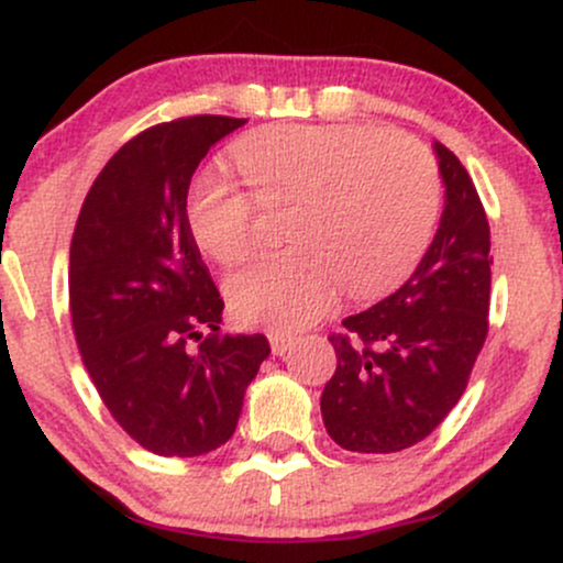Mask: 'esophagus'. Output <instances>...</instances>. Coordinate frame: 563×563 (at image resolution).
<instances>
[{"label": "esophagus", "mask_w": 563, "mask_h": 563, "mask_svg": "<svg viewBox=\"0 0 563 563\" xmlns=\"http://www.w3.org/2000/svg\"><path fill=\"white\" fill-rule=\"evenodd\" d=\"M269 346H273V354H286L290 352V346H294V335L290 333H283V331H269Z\"/></svg>", "instance_id": "obj_1"}]
</instances>
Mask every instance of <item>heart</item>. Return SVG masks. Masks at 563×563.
<instances>
[{"instance_id":"obj_1","label":"heart","mask_w":563,"mask_h":563,"mask_svg":"<svg viewBox=\"0 0 563 563\" xmlns=\"http://www.w3.org/2000/svg\"><path fill=\"white\" fill-rule=\"evenodd\" d=\"M235 164L251 192L200 177L187 203L192 241L232 267L256 249L262 206L294 203L286 251L262 256L228 280L249 325L299 331L352 299L397 288L429 249L439 217V172L418 140L357 124H286L249 134Z\"/></svg>"}]
</instances>
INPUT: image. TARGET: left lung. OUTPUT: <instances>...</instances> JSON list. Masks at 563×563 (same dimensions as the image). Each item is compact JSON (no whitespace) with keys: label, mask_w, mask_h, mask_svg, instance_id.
Masks as SVG:
<instances>
[{"label":"left lung","mask_w":563,"mask_h":563,"mask_svg":"<svg viewBox=\"0 0 563 563\" xmlns=\"http://www.w3.org/2000/svg\"><path fill=\"white\" fill-rule=\"evenodd\" d=\"M444 211L402 288L333 333L335 373L320 397L335 444L399 452L423 442L457 405L489 322V222L466 166L434 142Z\"/></svg>","instance_id":"obj_1"}]
</instances>
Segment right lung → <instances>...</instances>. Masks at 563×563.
I'll use <instances>...</instances> for the list:
<instances>
[{
    "mask_svg": "<svg viewBox=\"0 0 563 563\" xmlns=\"http://www.w3.org/2000/svg\"><path fill=\"white\" fill-rule=\"evenodd\" d=\"M243 124L187 115L145 129L97 174L76 219L68 301L81 363L115 423L156 455L222 448L269 354L262 333L219 331L224 301L187 224L198 164Z\"/></svg>",
    "mask_w": 563,
    "mask_h": 563,
    "instance_id": "add662e5",
    "label": "right lung"
}]
</instances>
